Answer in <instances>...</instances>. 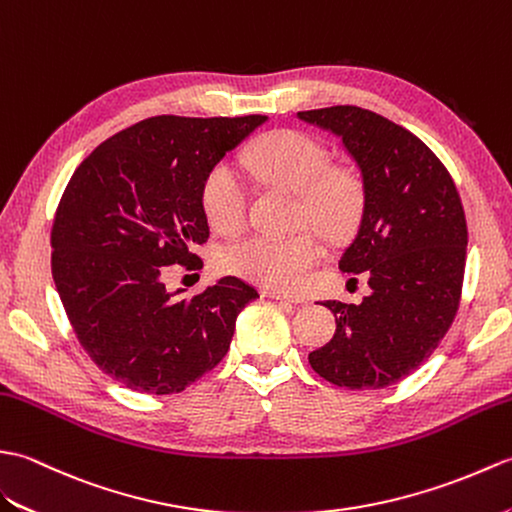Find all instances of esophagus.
<instances>
[{
	"label": "esophagus",
	"instance_id": "obj_1",
	"mask_svg": "<svg viewBox=\"0 0 512 512\" xmlns=\"http://www.w3.org/2000/svg\"><path fill=\"white\" fill-rule=\"evenodd\" d=\"M263 298L289 302V304H302V302H304L302 298H298V295H287V293H280V291H274V289H265V291H263Z\"/></svg>",
	"mask_w": 512,
	"mask_h": 512
}]
</instances>
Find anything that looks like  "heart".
<instances>
[{"mask_svg": "<svg viewBox=\"0 0 512 512\" xmlns=\"http://www.w3.org/2000/svg\"><path fill=\"white\" fill-rule=\"evenodd\" d=\"M247 166L267 184L289 188L300 197V217L326 238H344L361 210L359 181L331 166L322 142L300 131H278L256 142L245 155ZM201 210L212 230L232 234L245 223L247 195L230 164H217L201 184ZM322 247L311 234H252L223 247L219 265L238 278L269 289H298L320 260Z\"/></svg>", "mask_w": 512, "mask_h": 512, "instance_id": "1", "label": "heart"}]
</instances>
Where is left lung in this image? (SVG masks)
I'll use <instances>...</instances> for the list:
<instances>
[{"label": "left lung", "mask_w": 512, "mask_h": 512, "mask_svg": "<svg viewBox=\"0 0 512 512\" xmlns=\"http://www.w3.org/2000/svg\"><path fill=\"white\" fill-rule=\"evenodd\" d=\"M298 118L335 133L359 168L361 217L339 269L370 287L361 304L322 302L337 328L309 363L339 388H388L438 348L458 313L469 238L462 201L429 146L379 113L337 105Z\"/></svg>", "instance_id": "8db88e82"}]
</instances>
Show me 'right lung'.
Listing matches in <instances>:
<instances>
[{"mask_svg":"<svg viewBox=\"0 0 512 512\" xmlns=\"http://www.w3.org/2000/svg\"><path fill=\"white\" fill-rule=\"evenodd\" d=\"M267 116H155L124 129L74 170L52 225V278L78 342L120 385L186 390L227 355L236 317L258 298L225 276L195 298L170 293L177 265L210 236L201 184Z\"/></svg>","mask_w":512,"mask_h":512,"instance_id":"obj_1","label":"right lung"}]
</instances>
